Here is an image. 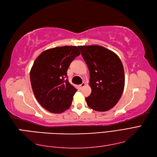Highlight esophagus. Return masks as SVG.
I'll list each match as a JSON object with an SVG mask.
<instances>
[{
	"label": "esophagus",
	"instance_id": "esophagus-1",
	"mask_svg": "<svg viewBox=\"0 0 157 157\" xmlns=\"http://www.w3.org/2000/svg\"><path fill=\"white\" fill-rule=\"evenodd\" d=\"M85 85H86V83L85 82H83L82 84H81V85H80V88H81V89H82V88L85 86Z\"/></svg>",
	"mask_w": 157,
	"mask_h": 157
}]
</instances>
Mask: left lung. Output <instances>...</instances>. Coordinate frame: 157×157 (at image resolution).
Masks as SVG:
<instances>
[{
    "instance_id": "8db88e82",
    "label": "left lung",
    "mask_w": 157,
    "mask_h": 157,
    "mask_svg": "<svg viewBox=\"0 0 157 157\" xmlns=\"http://www.w3.org/2000/svg\"><path fill=\"white\" fill-rule=\"evenodd\" d=\"M90 71L91 94L88 106L97 111H107L119 101L124 87V72L115 53L98 45L78 46Z\"/></svg>"
}]
</instances>
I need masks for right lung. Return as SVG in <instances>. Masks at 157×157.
Listing matches in <instances>:
<instances>
[{"instance_id":"add662e5","label":"right lung","mask_w":157,"mask_h":157,"mask_svg":"<svg viewBox=\"0 0 157 157\" xmlns=\"http://www.w3.org/2000/svg\"><path fill=\"white\" fill-rule=\"evenodd\" d=\"M81 54L78 47L64 46L44 51L37 57L30 72L34 96L44 109L61 113L69 109L76 91L68 82L67 69Z\"/></svg>"}]
</instances>
